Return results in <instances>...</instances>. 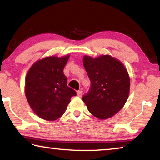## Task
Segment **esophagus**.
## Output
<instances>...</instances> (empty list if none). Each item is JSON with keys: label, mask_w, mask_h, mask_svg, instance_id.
I'll list each match as a JSON object with an SVG mask.
<instances>
[{"label": "esophagus", "mask_w": 160, "mask_h": 160, "mask_svg": "<svg viewBox=\"0 0 160 160\" xmlns=\"http://www.w3.org/2000/svg\"><path fill=\"white\" fill-rule=\"evenodd\" d=\"M77 95L78 97H81L82 95V90H78L77 91Z\"/></svg>", "instance_id": "34e87169"}]
</instances>
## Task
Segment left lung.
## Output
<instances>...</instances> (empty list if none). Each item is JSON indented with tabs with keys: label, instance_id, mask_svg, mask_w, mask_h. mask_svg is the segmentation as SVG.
Here are the masks:
<instances>
[{
	"label": "left lung",
	"instance_id": "obj_1",
	"mask_svg": "<svg viewBox=\"0 0 160 160\" xmlns=\"http://www.w3.org/2000/svg\"><path fill=\"white\" fill-rule=\"evenodd\" d=\"M83 65L91 85L82 97L88 109L99 119L111 118L128 99L130 78L122 63L109 55L97 58L85 56Z\"/></svg>",
	"mask_w": 160,
	"mask_h": 160
}]
</instances>
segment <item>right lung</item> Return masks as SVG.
Instances as JSON below:
<instances>
[{
    "label": "right lung",
    "instance_id": "1",
    "mask_svg": "<svg viewBox=\"0 0 160 160\" xmlns=\"http://www.w3.org/2000/svg\"><path fill=\"white\" fill-rule=\"evenodd\" d=\"M69 56H49L37 61L27 74L25 95L32 110L40 118L54 121L66 111L76 92L67 85L63 68Z\"/></svg>",
    "mask_w": 160,
    "mask_h": 160
}]
</instances>
